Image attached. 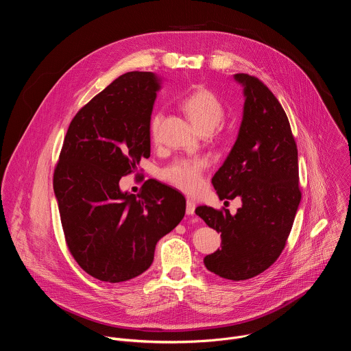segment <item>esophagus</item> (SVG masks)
<instances>
[{
	"label": "esophagus",
	"mask_w": 351,
	"mask_h": 351,
	"mask_svg": "<svg viewBox=\"0 0 351 351\" xmlns=\"http://www.w3.org/2000/svg\"><path fill=\"white\" fill-rule=\"evenodd\" d=\"M195 211V203L193 202V199H187L186 203V214L187 215H193Z\"/></svg>",
	"instance_id": "obj_1"
}]
</instances>
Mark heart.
Returning <instances> with one entry per match:
<instances>
[{"instance_id": "1", "label": "heart", "mask_w": 351, "mask_h": 351, "mask_svg": "<svg viewBox=\"0 0 351 351\" xmlns=\"http://www.w3.org/2000/svg\"><path fill=\"white\" fill-rule=\"evenodd\" d=\"M182 108L197 128L198 132H213L223 119L225 108L221 99L208 88H197L182 99ZM162 114L156 112L149 119V133L157 138ZM207 161L198 160H179L165 171V178L184 191H194L202 184L203 171Z\"/></svg>"}]
</instances>
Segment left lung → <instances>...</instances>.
<instances>
[{
    "mask_svg": "<svg viewBox=\"0 0 351 351\" xmlns=\"http://www.w3.org/2000/svg\"><path fill=\"white\" fill-rule=\"evenodd\" d=\"M244 106L237 138L213 178L221 199L239 197L234 215L199 206L195 214L221 233L222 245L204 257L208 271L245 280L268 269L280 256L302 193L297 145L289 119L272 91L257 77L233 75Z\"/></svg>",
    "mask_w": 351,
    "mask_h": 351,
    "instance_id": "8db88e82",
    "label": "left lung"
}]
</instances>
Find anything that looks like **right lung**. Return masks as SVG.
<instances>
[{"label": "right lung", "instance_id": "add662e5", "mask_svg": "<svg viewBox=\"0 0 351 351\" xmlns=\"http://www.w3.org/2000/svg\"><path fill=\"white\" fill-rule=\"evenodd\" d=\"M162 79L128 72L72 119L54 172V193L69 252L93 278L118 283L149 268L156 245L186 213L175 189L149 179L140 194L122 176L149 157V119Z\"/></svg>", "mask_w": 351, "mask_h": 351}]
</instances>
